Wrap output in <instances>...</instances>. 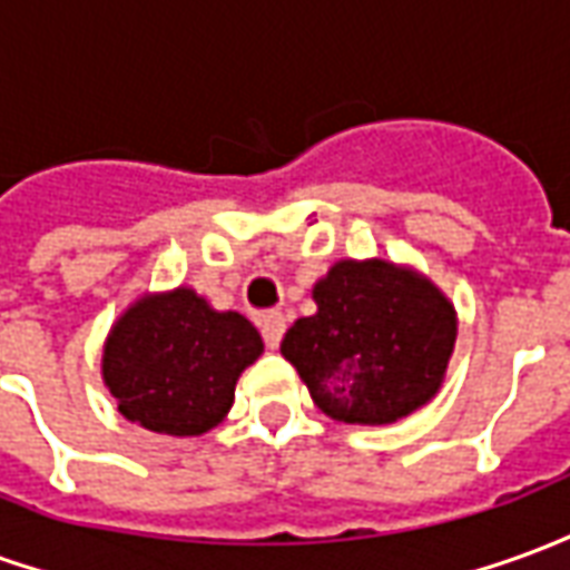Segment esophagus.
<instances>
[{
  "label": "esophagus",
  "mask_w": 570,
  "mask_h": 570,
  "mask_svg": "<svg viewBox=\"0 0 570 570\" xmlns=\"http://www.w3.org/2000/svg\"><path fill=\"white\" fill-rule=\"evenodd\" d=\"M284 333H286V321L281 317V314H272V317H265V321H262V338H265V345L272 347V351L281 347Z\"/></svg>",
  "instance_id": "1"
}]
</instances>
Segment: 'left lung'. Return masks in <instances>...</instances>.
Masks as SVG:
<instances>
[{
    "label": "left lung",
    "mask_w": 570,
    "mask_h": 570,
    "mask_svg": "<svg viewBox=\"0 0 570 570\" xmlns=\"http://www.w3.org/2000/svg\"><path fill=\"white\" fill-rule=\"evenodd\" d=\"M311 296L317 311L286 330L281 354L323 415L379 428L440 394L458 311L428 274L387 259H338Z\"/></svg>",
    "instance_id": "obj_1"
}]
</instances>
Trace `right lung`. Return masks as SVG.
Segmentation results:
<instances>
[{"instance_id":"obj_1","label":"right lung","mask_w":570,"mask_h":570,"mask_svg":"<svg viewBox=\"0 0 570 570\" xmlns=\"http://www.w3.org/2000/svg\"><path fill=\"white\" fill-rule=\"evenodd\" d=\"M265 351L237 311H216L191 286L142 293L104 342V384L118 412L167 436H200L228 415L240 372Z\"/></svg>"}]
</instances>
